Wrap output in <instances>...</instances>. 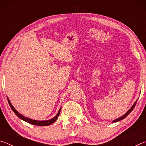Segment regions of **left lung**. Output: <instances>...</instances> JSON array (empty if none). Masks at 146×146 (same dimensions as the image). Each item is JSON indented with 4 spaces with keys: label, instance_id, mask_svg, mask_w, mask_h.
I'll list each match as a JSON object with an SVG mask.
<instances>
[{
    "label": "left lung",
    "instance_id": "8db88e82",
    "mask_svg": "<svg viewBox=\"0 0 146 146\" xmlns=\"http://www.w3.org/2000/svg\"><path fill=\"white\" fill-rule=\"evenodd\" d=\"M137 100L136 101V102L134 103V104H133V105L131 106V108L129 109V110H128V111H127L126 113H125L124 115H123V116H122V117H119V118H117V119H115V120H113V121H112V122H118V121H120V120H122V119H123V118H124L126 117L128 115H129L131 112L132 111L133 109H134L135 106V105H136V104H137Z\"/></svg>",
    "mask_w": 146,
    "mask_h": 146
}]
</instances>
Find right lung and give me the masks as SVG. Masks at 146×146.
Masks as SVG:
<instances>
[{"instance_id":"obj_1","label":"right lung","mask_w":146,"mask_h":146,"mask_svg":"<svg viewBox=\"0 0 146 146\" xmlns=\"http://www.w3.org/2000/svg\"><path fill=\"white\" fill-rule=\"evenodd\" d=\"M7 98H8V103L9 106H10V107L11 108V110H13V111L15 113V115L18 117L19 118H21V120H23L24 121H25V122H28L31 123V124H33V125H39V126H46V125H51V123H53V122H55V121L57 120V118L58 117L59 115H60V111H61V108H60V110H59L57 114L56 115V116H55L53 118H51L50 120H32L31 118H27L26 117H24L23 115H21V113H19L15 109V108L13 106V105L11 104V103L10 102V100H9L8 97H7Z\"/></svg>"}]
</instances>
